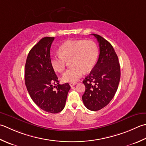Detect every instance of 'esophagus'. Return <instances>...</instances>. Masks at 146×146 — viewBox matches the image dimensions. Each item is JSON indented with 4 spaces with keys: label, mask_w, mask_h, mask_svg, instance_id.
Returning a JSON list of instances; mask_svg holds the SVG:
<instances>
[{
    "label": "esophagus",
    "mask_w": 146,
    "mask_h": 146,
    "mask_svg": "<svg viewBox=\"0 0 146 146\" xmlns=\"http://www.w3.org/2000/svg\"><path fill=\"white\" fill-rule=\"evenodd\" d=\"M76 83H70V87H73V86H74V85H76Z\"/></svg>",
    "instance_id": "esophagus-1"
}]
</instances>
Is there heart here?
<instances>
[{"label": "heart", "mask_w": 146, "mask_h": 146, "mask_svg": "<svg viewBox=\"0 0 146 146\" xmlns=\"http://www.w3.org/2000/svg\"><path fill=\"white\" fill-rule=\"evenodd\" d=\"M59 53L50 57V64L53 69L62 72L70 60V69L62 74L64 82H76L85 72H88L96 65L99 56L98 45L92 40H68L59 48Z\"/></svg>", "instance_id": "b5f03b06"}]
</instances>
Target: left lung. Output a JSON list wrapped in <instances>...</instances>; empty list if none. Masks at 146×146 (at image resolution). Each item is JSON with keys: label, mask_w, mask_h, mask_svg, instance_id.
Segmentation results:
<instances>
[{"label": "left lung", "mask_w": 146, "mask_h": 146, "mask_svg": "<svg viewBox=\"0 0 146 146\" xmlns=\"http://www.w3.org/2000/svg\"><path fill=\"white\" fill-rule=\"evenodd\" d=\"M98 40L100 53L98 61L83 81L85 90L84 104L90 111H98L110 103L118 89L120 80L118 58L110 43L103 37L92 34Z\"/></svg>", "instance_id": "8db88e82"}]
</instances>
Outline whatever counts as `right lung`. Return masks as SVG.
<instances>
[{"instance_id":"add662e5","label":"right lung","mask_w":146,"mask_h":146,"mask_svg":"<svg viewBox=\"0 0 146 146\" xmlns=\"http://www.w3.org/2000/svg\"><path fill=\"white\" fill-rule=\"evenodd\" d=\"M54 40V37H44L30 50L25 64V80L33 102L46 112L58 113L64 109L71 87L68 83L59 84L51 66L50 48Z\"/></svg>"}]
</instances>
